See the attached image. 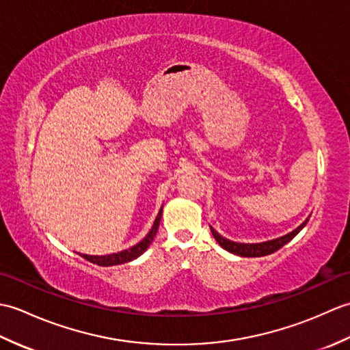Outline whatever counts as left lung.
<instances>
[{"label": "left lung", "mask_w": 350, "mask_h": 350, "mask_svg": "<svg viewBox=\"0 0 350 350\" xmlns=\"http://www.w3.org/2000/svg\"><path fill=\"white\" fill-rule=\"evenodd\" d=\"M308 218L304 221L299 227L292 230L290 233L281 236V237H277V239L258 242V243H243V242L230 241V239H227V237H222L212 226H211V232L215 237V241H217L226 251L232 252V254H236L239 257H263L267 254H272V252H275V251H278L281 247H284L287 242L292 241L293 237L298 234L304 227H306V224L308 222Z\"/></svg>", "instance_id": "8db88e82"}]
</instances>
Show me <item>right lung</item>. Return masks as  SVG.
Masks as SVG:
<instances>
[{
    "label": "right lung",
    "instance_id": "add662e5",
    "mask_svg": "<svg viewBox=\"0 0 350 350\" xmlns=\"http://www.w3.org/2000/svg\"><path fill=\"white\" fill-rule=\"evenodd\" d=\"M161 217H162V206L159 209V213L156 215L150 232L146 234L143 241H139L137 245H133V247H131L128 250H123L120 252H113V254H107V256H87V254H81V256H83L85 260H88V262L96 263L99 266H116V265H123V263L132 262V260L139 257L148 247H150V243L153 242L156 233H158Z\"/></svg>",
    "mask_w": 350,
    "mask_h": 350
}]
</instances>
